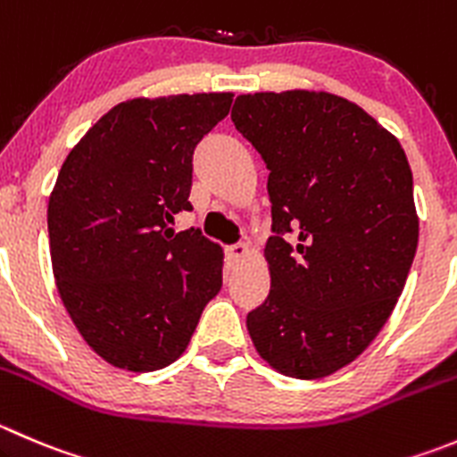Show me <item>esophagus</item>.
Listing matches in <instances>:
<instances>
[{"instance_id":"esophagus-1","label":"esophagus","mask_w":457,"mask_h":457,"mask_svg":"<svg viewBox=\"0 0 457 457\" xmlns=\"http://www.w3.org/2000/svg\"><path fill=\"white\" fill-rule=\"evenodd\" d=\"M225 254H228V259L232 261V263H237V261H241L243 256L247 254V245L245 243H234V245L225 247Z\"/></svg>"}]
</instances>
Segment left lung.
Wrapping results in <instances>:
<instances>
[{
	"instance_id": "left-lung-1",
	"label": "left lung",
	"mask_w": 457,
	"mask_h": 457,
	"mask_svg": "<svg viewBox=\"0 0 457 457\" xmlns=\"http://www.w3.org/2000/svg\"><path fill=\"white\" fill-rule=\"evenodd\" d=\"M232 122L263 158L272 203V283L247 330L278 373L328 378L369 348L404 290L418 250L409 161L332 93H247Z\"/></svg>"
}]
</instances>
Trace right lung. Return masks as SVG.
<instances>
[{
  "label": "right lung",
  "mask_w": 457,
  "mask_h": 457,
  "mask_svg": "<svg viewBox=\"0 0 457 457\" xmlns=\"http://www.w3.org/2000/svg\"><path fill=\"white\" fill-rule=\"evenodd\" d=\"M232 93L136 97L113 106L71 149L48 198L57 292L88 346L131 373L179 360L223 286V252L192 212L194 149Z\"/></svg>",
  "instance_id": "right-lung-1"
}]
</instances>
